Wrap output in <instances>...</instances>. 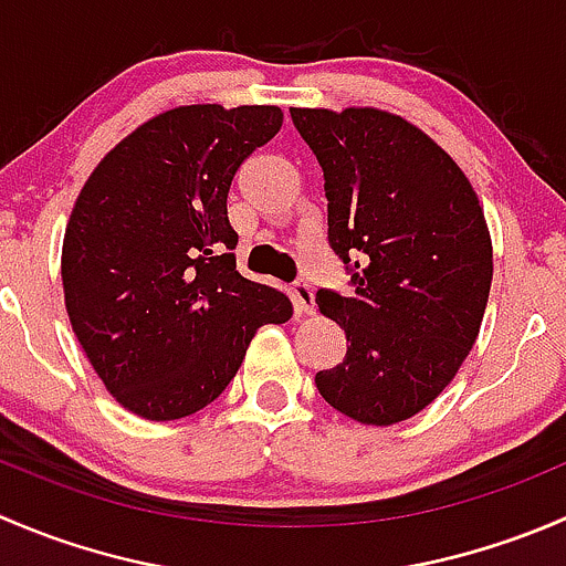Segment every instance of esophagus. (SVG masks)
<instances>
[{
    "mask_svg": "<svg viewBox=\"0 0 566 566\" xmlns=\"http://www.w3.org/2000/svg\"><path fill=\"white\" fill-rule=\"evenodd\" d=\"M290 295H293V306L298 315H312L315 312V295H312V287L310 282H295L293 290H290Z\"/></svg>",
    "mask_w": 566,
    "mask_h": 566,
    "instance_id": "esophagus-1",
    "label": "esophagus"
}]
</instances>
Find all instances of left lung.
Segmentation results:
<instances>
[{
	"label": "left lung",
	"instance_id": "8db88e82",
	"mask_svg": "<svg viewBox=\"0 0 566 566\" xmlns=\"http://www.w3.org/2000/svg\"><path fill=\"white\" fill-rule=\"evenodd\" d=\"M323 167L328 243L353 293L317 290L347 336L317 391L361 424L389 427L438 397L479 336L493 243L476 191L424 130L380 108H290Z\"/></svg>",
	"mask_w": 566,
	"mask_h": 566
}]
</instances>
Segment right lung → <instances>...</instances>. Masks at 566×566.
Segmentation results:
<instances>
[{
  "instance_id": "right-lung-1",
  "label": "right lung",
  "mask_w": 566,
  "mask_h": 566,
  "mask_svg": "<svg viewBox=\"0 0 566 566\" xmlns=\"http://www.w3.org/2000/svg\"><path fill=\"white\" fill-rule=\"evenodd\" d=\"M279 106H177L125 136L84 182L65 241L73 334L130 413L175 421L227 389L279 290L235 271L232 177L282 128Z\"/></svg>"
}]
</instances>
